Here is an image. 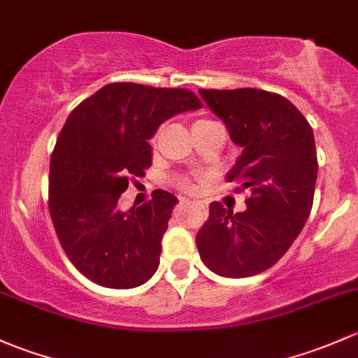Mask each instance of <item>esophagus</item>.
I'll return each mask as SVG.
<instances>
[{"label":"esophagus","instance_id":"esophagus-1","mask_svg":"<svg viewBox=\"0 0 358 358\" xmlns=\"http://www.w3.org/2000/svg\"><path fill=\"white\" fill-rule=\"evenodd\" d=\"M183 202H187V201H185V199H183ZM192 204H194V206H195V208H197V209L204 210V213H206V204H204V202H199V201H195V202H192Z\"/></svg>","mask_w":358,"mask_h":358}]
</instances>
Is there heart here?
I'll return each instance as SVG.
<instances>
[{"instance_id":"1","label":"heart","mask_w":358,"mask_h":358,"mask_svg":"<svg viewBox=\"0 0 358 358\" xmlns=\"http://www.w3.org/2000/svg\"><path fill=\"white\" fill-rule=\"evenodd\" d=\"M201 122H208V120H201ZM197 123H199V122H197ZM156 141H157V135H154V137H152V141H150V142H152V145L156 144ZM183 187H187V189H190L189 185H183Z\"/></svg>"}]
</instances>
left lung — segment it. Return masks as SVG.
Here are the masks:
<instances>
[{"mask_svg": "<svg viewBox=\"0 0 358 358\" xmlns=\"http://www.w3.org/2000/svg\"><path fill=\"white\" fill-rule=\"evenodd\" d=\"M242 154L227 175L250 189L243 213L209 204L197 233L201 259L227 278H247L276 264L302 231L314 201V131L287 97L259 89L199 90Z\"/></svg>", "mask_w": 358, "mask_h": 358, "instance_id": "1", "label": "left lung"}]
</instances>
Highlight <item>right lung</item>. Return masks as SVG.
Wrapping results in <instances>:
<instances>
[{"mask_svg": "<svg viewBox=\"0 0 358 358\" xmlns=\"http://www.w3.org/2000/svg\"><path fill=\"white\" fill-rule=\"evenodd\" d=\"M202 108L187 89L108 84L63 125L50 164V214L71 264L106 288H135L159 266L161 240L178 199L154 190L141 208L118 209L131 176L152 163L149 138L163 122Z\"/></svg>", "mask_w": 358, "mask_h": 358, "instance_id": "add662e5", "label": "right lung"}]
</instances>
